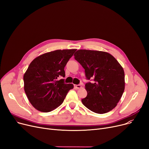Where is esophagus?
Listing matches in <instances>:
<instances>
[{
  "instance_id": "esophagus-1",
  "label": "esophagus",
  "mask_w": 149,
  "mask_h": 149,
  "mask_svg": "<svg viewBox=\"0 0 149 149\" xmlns=\"http://www.w3.org/2000/svg\"><path fill=\"white\" fill-rule=\"evenodd\" d=\"M74 88H75V89H79L81 88V86L80 84H75V85H74Z\"/></svg>"
}]
</instances>
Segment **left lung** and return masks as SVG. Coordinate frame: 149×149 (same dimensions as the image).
<instances>
[{"instance_id": "8db88e82", "label": "left lung", "mask_w": 149, "mask_h": 149, "mask_svg": "<svg viewBox=\"0 0 149 149\" xmlns=\"http://www.w3.org/2000/svg\"><path fill=\"white\" fill-rule=\"evenodd\" d=\"M74 56L84 69L87 80L94 81L85 84L88 95L81 100L83 105L100 114L112 111L124 91L122 66L111 54L103 51L80 49Z\"/></svg>"}]
</instances>
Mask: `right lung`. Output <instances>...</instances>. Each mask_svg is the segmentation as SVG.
Listing matches in <instances>:
<instances>
[{
    "label": "right lung",
    "mask_w": 149,
    "mask_h": 149,
    "mask_svg": "<svg viewBox=\"0 0 149 149\" xmlns=\"http://www.w3.org/2000/svg\"><path fill=\"white\" fill-rule=\"evenodd\" d=\"M77 49L56 50L43 54L32 61L23 75L24 89L31 104L37 110L49 112L60 106L68 91L74 88L66 84L65 67Z\"/></svg>",
    "instance_id": "right-lung-1"
}]
</instances>
